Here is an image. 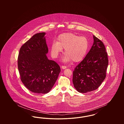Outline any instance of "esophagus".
<instances>
[{
  "label": "esophagus",
  "mask_w": 124,
  "mask_h": 124,
  "mask_svg": "<svg viewBox=\"0 0 124 124\" xmlns=\"http://www.w3.org/2000/svg\"><path fill=\"white\" fill-rule=\"evenodd\" d=\"M61 68H62V69H66V68H67V67H66V66H65V65H62V66H61Z\"/></svg>",
  "instance_id": "34e87169"
}]
</instances>
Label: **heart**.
<instances>
[{"mask_svg": "<svg viewBox=\"0 0 124 124\" xmlns=\"http://www.w3.org/2000/svg\"><path fill=\"white\" fill-rule=\"evenodd\" d=\"M89 42L84 36L66 32L61 34L57 39V41H53L50 47L51 53L53 58H57L65 49V54L62 58L64 63L70 62H78L82 60L87 53Z\"/></svg>", "mask_w": 124, "mask_h": 124, "instance_id": "heart-1", "label": "heart"}]
</instances>
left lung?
Instances as JSON below:
<instances>
[{
	"mask_svg": "<svg viewBox=\"0 0 124 124\" xmlns=\"http://www.w3.org/2000/svg\"><path fill=\"white\" fill-rule=\"evenodd\" d=\"M93 44L88 53L73 71L72 82L81 93L98 88L106 77L107 53L103 43L93 35Z\"/></svg>",
	"mask_w": 124,
	"mask_h": 124,
	"instance_id": "left-lung-1",
	"label": "left lung"
}]
</instances>
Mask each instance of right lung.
I'll return each instance as SVG.
<instances>
[{
  "instance_id": "add662e5",
  "label": "right lung",
  "mask_w": 124,
  "mask_h": 124,
  "mask_svg": "<svg viewBox=\"0 0 124 124\" xmlns=\"http://www.w3.org/2000/svg\"><path fill=\"white\" fill-rule=\"evenodd\" d=\"M46 32L36 33L20 48L18 60L21 80L31 92H50L61 71L59 65L48 59Z\"/></svg>"
}]
</instances>
